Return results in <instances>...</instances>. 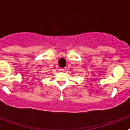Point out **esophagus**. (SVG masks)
<instances>
[{"instance_id": "esophagus-1", "label": "esophagus", "mask_w": 130, "mask_h": 130, "mask_svg": "<svg viewBox=\"0 0 130 130\" xmlns=\"http://www.w3.org/2000/svg\"><path fill=\"white\" fill-rule=\"evenodd\" d=\"M60 70L62 71V72H65L66 70V68H62L60 69Z\"/></svg>"}]
</instances>
